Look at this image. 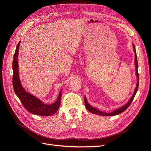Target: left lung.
I'll return each mask as SVG.
<instances>
[{"mask_svg":"<svg viewBox=\"0 0 151 151\" xmlns=\"http://www.w3.org/2000/svg\"><path fill=\"white\" fill-rule=\"evenodd\" d=\"M133 47H134V52H135V74H136V76L137 77V83L136 84V88L135 89L134 91V93L132 95V96L131 97L130 99L129 100V101L126 104L123 105V106L118 108L115 110H114L113 111L111 112V113H105V112H103L99 110V109L93 108V106H91L90 104H89L88 102L87 101V99L86 96L84 97V103H85V105H86V109H88L89 111H90L91 113H92L93 114H96V115H101V116H115L116 115H118V114H120L122 112H123L124 111H125L126 109L128 108L130 106V104H131V103L133 101V99L135 97V96L137 92V90L139 88V74H138V62H137V54H136V51H135V45H133Z\"/></svg>","mask_w":151,"mask_h":151,"instance_id":"left-lung-1","label":"left lung"}]
</instances>
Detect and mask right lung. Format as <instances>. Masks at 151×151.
<instances>
[{"label":"right lung","instance_id":"1","mask_svg":"<svg viewBox=\"0 0 151 151\" xmlns=\"http://www.w3.org/2000/svg\"><path fill=\"white\" fill-rule=\"evenodd\" d=\"M20 43L21 42L18 43L17 45L12 62V85L14 92L23 106L29 113L40 116L52 115L57 111L59 106H60L62 90L58 94L57 101L52 104H44L41 100L26 92L21 84L19 72H18L19 70H18L17 57Z\"/></svg>","mask_w":151,"mask_h":151}]
</instances>
